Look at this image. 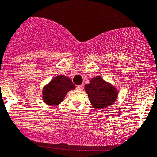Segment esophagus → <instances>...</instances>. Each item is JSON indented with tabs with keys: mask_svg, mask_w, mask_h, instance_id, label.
<instances>
[{
	"mask_svg": "<svg viewBox=\"0 0 157 157\" xmlns=\"http://www.w3.org/2000/svg\"><path fill=\"white\" fill-rule=\"evenodd\" d=\"M82 88H83V86H82V85H79V86H77V87H76V89H77V90L80 91V90H82Z\"/></svg>",
	"mask_w": 157,
	"mask_h": 157,
	"instance_id": "esophagus-1",
	"label": "esophagus"
}]
</instances>
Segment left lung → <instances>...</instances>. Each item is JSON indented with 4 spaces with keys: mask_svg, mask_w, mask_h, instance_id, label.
<instances>
[{
    "mask_svg": "<svg viewBox=\"0 0 157 157\" xmlns=\"http://www.w3.org/2000/svg\"><path fill=\"white\" fill-rule=\"evenodd\" d=\"M85 91L91 104L95 109L111 106L118 97L116 89L112 84L104 81L99 76L93 77L89 84H86Z\"/></svg>",
    "mask_w": 157,
    "mask_h": 157,
    "instance_id": "left-lung-1",
    "label": "left lung"
}]
</instances>
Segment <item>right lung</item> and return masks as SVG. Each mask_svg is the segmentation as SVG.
<instances>
[{
	"mask_svg": "<svg viewBox=\"0 0 157 157\" xmlns=\"http://www.w3.org/2000/svg\"><path fill=\"white\" fill-rule=\"evenodd\" d=\"M75 89L70 78L64 75L55 77L43 89V101L50 106H56L63 102L67 93Z\"/></svg>",
	"mask_w": 157,
	"mask_h": 157,
	"instance_id": "obj_1",
	"label": "right lung"
}]
</instances>
